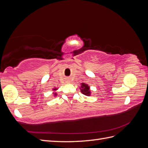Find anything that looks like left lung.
<instances>
[{"instance_id":"8db88e82","label":"left lung","mask_w":148,"mask_h":148,"mask_svg":"<svg viewBox=\"0 0 148 148\" xmlns=\"http://www.w3.org/2000/svg\"><path fill=\"white\" fill-rule=\"evenodd\" d=\"M80 89H81V92L83 95L86 96H90V89H89V86L88 84L85 83H82V86L81 88H80Z\"/></svg>"}]
</instances>
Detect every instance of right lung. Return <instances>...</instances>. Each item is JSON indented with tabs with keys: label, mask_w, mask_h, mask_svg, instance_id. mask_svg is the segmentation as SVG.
Returning a JSON list of instances; mask_svg holds the SVG:
<instances>
[{
	"label": "right lung",
	"mask_w": 148,
	"mask_h": 148,
	"mask_svg": "<svg viewBox=\"0 0 148 148\" xmlns=\"http://www.w3.org/2000/svg\"><path fill=\"white\" fill-rule=\"evenodd\" d=\"M57 89H56V88H54V89H53V90H54V91H55V90H57ZM53 95H54L55 96H57V94H56V93H53Z\"/></svg>",
	"instance_id": "obj_1"
}]
</instances>
